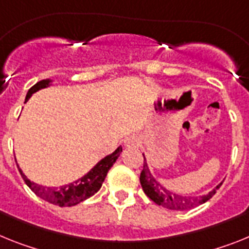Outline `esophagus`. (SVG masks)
<instances>
[{"mask_svg": "<svg viewBox=\"0 0 249 249\" xmlns=\"http://www.w3.org/2000/svg\"><path fill=\"white\" fill-rule=\"evenodd\" d=\"M124 142L126 148H135V146H138L140 144V140L135 135H131V137L126 138Z\"/></svg>", "mask_w": 249, "mask_h": 249, "instance_id": "1", "label": "esophagus"}]
</instances>
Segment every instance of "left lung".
Here are the masks:
<instances>
[{"instance_id": "8db88e82", "label": "left lung", "mask_w": 249, "mask_h": 249, "mask_svg": "<svg viewBox=\"0 0 249 249\" xmlns=\"http://www.w3.org/2000/svg\"><path fill=\"white\" fill-rule=\"evenodd\" d=\"M144 155V154H142ZM140 184H142L144 193L150 198L154 203L158 205H161L164 208L173 209V211H185V209L194 208L196 205L203 204L207 200H209L212 196H214L218 188L222 185L218 184L213 190H211L209 193L204 194V196H180V194L173 193L169 188H164L163 185L153 177V174L149 170V166L146 164V159L144 157V165H142V170L140 173Z\"/></svg>"}]
</instances>
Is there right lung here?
I'll return each mask as SVG.
<instances>
[{
  "instance_id": "right-lung-1",
  "label": "right lung",
  "mask_w": 249,
  "mask_h": 249,
  "mask_svg": "<svg viewBox=\"0 0 249 249\" xmlns=\"http://www.w3.org/2000/svg\"><path fill=\"white\" fill-rule=\"evenodd\" d=\"M51 83H53V80L46 79L41 80L37 84H35L29 90L27 95H26L25 103L31 98L34 92L38 91L41 89L47 88V86L51 85ZM122 151L123 148L119 146L114 153H111L107 157L103 158L90 172L86 173L85 176L79 178L77 180L72 181V183H69V184L62 185V187L59 188H49L36 184V183L30 180V179H27V177L23 174L20 168H18V170H20L21 176H22L26 184L29 185L30 189L36 196L42 198L46 202L59 205V207H72V205L79 204V203L84 202L85 199L94 196L100 189L101 185H103V181L105 180V177H107V172L114 165V163L116 161L119 155L122 154Z\"/></svg>"
}]
</instances>
